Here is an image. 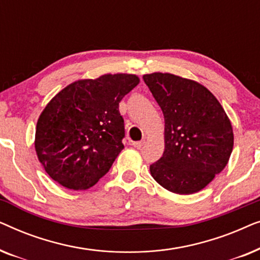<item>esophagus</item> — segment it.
I'll return each mask as SVG.
<instances>
[{"label":"esophagus","mask_w":260,"mask_h":260,"mask_svg":"<svg viewBox=\"0 0 260 260\" xmlns=\"http://www.w3.org/2000/svg\"><path fill=\"white\" fill-rule=\"evenodd\" d=\"M143 144H144V141H137V142H134V143H133L135 148H142V147H143Z\"/></svg>","instance_id":"esophagus-1"}]
</instances>
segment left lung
Instances as JSON below:
<instances>
[{
	"instance_id": "8db88e82",
	"label": "left lung",
	"mask_w": 260,
	"mask_h": 260,
	"mask_svg": "<svg viewBox=\"0 0 260 260\" xmlns=\"http://www.w3.org/2000/svg\"><path fill=\"white\" fill-rule=\"evenodd\" d=\"M143 79L165 116V151L150 166L151 176L172 193L200 191L229 163L234 140L230 118L198 81L161 72Z\"/></svg>"
}]
</instances>
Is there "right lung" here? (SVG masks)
I'll return each mask as SVG.
<instances>
[{
	"mask_svg": "<svg viewBox=\"0 0 260 260\" xmlns=\"http://www.w3.org/2000/svg\"><path fill=\"white\" fill-rule=\"evenodd\" d=\"M135 74H103L67 85L37 123L35 151L46 173L62 187L88 189L123 150L119 102L137 86Z\"/></svg>",
	"mask_w": 260,
	"mask_h": 260,
	"instance_id": "right-lung-1",
	"label": "right lung"
}]
</instances>
